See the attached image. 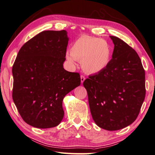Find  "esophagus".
Segmentation results:
<instances>
[{
    "label": "esophagus",
    "mask_w": 155,
    "mask_h": 155,
    "mask_svg": "<svg viewBox=\"0 0 155 155\" xmlns=\"http://www.w3.org/2000/svg\"><path fill=\"white\" fill-rule=\"evenodd\" d=\"M80 78H81V83H83L84 82V81L85 80V76H83V75H81Z\"/></svg>",
    "instance_id": "esophagus-1"
}]
</instances>
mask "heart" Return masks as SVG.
Returning <instances> with one entry per match:
<instances>
[{
    "label": "heart",
    "instance_id": "1",
    "mask_svg": "<svg viewBox=\"0 0 155 155\" xmlns=\"http://www.w3.org/2000/svg\"><path fill=\"white\" fill-rule=\"evenodd\" d=\"M111 57L112 49L106 41L88 35L79 37L73 43L70 52L66 54L72 64L76 60L81 61V67L88 74L103 71L109 64Z\"/></svg>",
    "mask_w": 155,
    "mask_h": 155
}]
</instances>
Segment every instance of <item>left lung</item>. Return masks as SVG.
Masks as SVG:
<instances>
[{
	"label": "left lung",
	"instance_id": "obj_1",
	"mask_svg": "<svg viewBox=\"0 0 155 155\" xmlns=\"http://www.w3.org/2000/svg\"><path fill=\"white\" fill-rule=\"evenodd\" d=\"M112 58L103 71L83 82L92 118L97 126L116 130L133 123L145 96V70L138 54L124 41L110 36Z\"/></svg>",
	"mask_w": 155,
	"mask_h": 155
}]
</instances>
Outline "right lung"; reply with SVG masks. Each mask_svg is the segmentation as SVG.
Returning <instances> with one entry per match:
<instances>
[{
	"label": "right lung",
	"instance_id": "obj_1",
	"mask_svg": "<svg viewBox=\"0 0 155 155\" xmlns=\"http://www.w3.org/2000/svg\"><path fill=\"white\" fill-rule=\"evenodd\" d=\"M68 41L65 30L41 31L22 46L13 65V100L22 120L34 127L58 125L63 98L81 84L79 73L63 68Z\"/></svg>",
	"mask_w": 155,
	"mask_h": 155
}]
</instances>
